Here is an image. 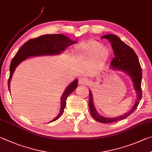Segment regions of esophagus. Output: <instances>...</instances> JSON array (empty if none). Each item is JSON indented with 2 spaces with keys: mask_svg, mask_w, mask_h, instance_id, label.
<instances>
[{
  "mask_svg": "<svg viewBox=\"0 0 152 152\" xmlns=\"http://www.w3.org/2000/svg\"><path fill=\"white\" fill-rule=\"evenodd\" d=\"M88 82V80L84 78V77H81V78H80L79 79V84H81V85H84L86 84H87Z\"/></svg>",
  "mask_w": 152,
  "mask_h": 152,
  "instance_id": "34e87169",
  "label": "esophagus"
}]
</instances>
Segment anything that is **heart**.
I'll return each instance as SVG.
<instances>
[{
  "instance_id": "1",
  "label": "heart",
  "mask_w": 152,
  "mask_h": 152,
  "mask_svg": "<svg viewBox=\"0 0 152 152\" xmlns=\"http://www.w3.org/2000/svg\"><path fill=\"white\" fill-rule=\"evenodd\" d=\"M79 57L83 60H92L96 64L104 62L108 56V49L102 43L91 40L76 49Z\"/></svg>"
}]
</instances>
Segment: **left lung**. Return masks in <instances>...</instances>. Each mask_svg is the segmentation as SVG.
Here are the masks:
<instances>
[{"instance_id":"1","label":"left lung","mask_w":152,"mask_h":152,"mask_svg":"<svg viewBox=\"0 0 152 152\" xmlns=\"http://www.w3.org/2000/svg\"><path fill=\"white\" fill-rule=\"evenodd\" d=\"M102 38H106L111 43L112 48L114 54V58L110 63V68L114 71L122 72L124 74L130 77L133 83V86L136 91V99L133 107L129 112L121 115L116 118H107L101 115L96 110L94 104L93 95L90 90L89 94V108L90 114L94 119L101 123H112L121 120H124L129 116L132 112L135 111L142 99V68L139 62L138 58L135 53L134 50L114 34H106L102 37Z\"/></svg>"}]
</instances>
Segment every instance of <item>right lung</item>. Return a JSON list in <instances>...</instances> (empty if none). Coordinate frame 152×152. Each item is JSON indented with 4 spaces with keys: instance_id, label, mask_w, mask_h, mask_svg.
I'll use <instances>...</instances> for the list:
<instances>
[{
    "instance_id": "add662e5",
    "label": "right lung",
    "mask_w": 152,
    "mask_h": 152,
    "mask_svg": "<svg viewBox=\"0 0 152 152\" xmlns=\"http://www.w3.org/2000/svg\"><path fill=\"white\" fill-rule=\"evenodd\" d=\"M76 43V41L71 40L70 38L63 34H45L37 38L30 39L24 43L23 46L13 58L10 66V76L8 81V87L10 91V84L11 79L16 68L24 60L30 57L40 56H53L61 54L65 48L71 45ZM78 80L75 79L66 88L60 98V109L58 115L50 121L54 122L61 116L64 112L66 104V99L70 94L75 90L78 86Z\"/></svg>"
}]
</instances>
